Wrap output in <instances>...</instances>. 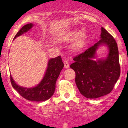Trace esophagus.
I'll return each mask as SVG.
<instances>
[{"instance_id":"esophagus-1","label":"esophagus","mask_w":128,"mask_h":128,"mask_svg":"<svg viewBox=\"0 0 128 128\" xmlns=\"http://www.w3.org/2000/svg\"><path fill=\"white\" fill-rule=\"evenodd\" d=\"M64 67H65V68H68V67H69L68 62L67 61V60H64Z\"/></svg>"}]
</instances>
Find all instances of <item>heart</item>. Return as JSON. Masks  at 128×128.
<instances>
[{"label": "heart", "instance_id": "obj_1", "mask_svg": "<svg viewBox=\"0 0 128 128\" xmlns=\"http://www.w3.org/2000/svg\"><path fill=\"white\" fill-rule=\"evenodd\" d=\"M80 36H81L80 38L73 45V48L74 49L78 50L83 46L84 42L85 36L84 34V30L82 29L72 30V31L66 34L62 39L67 42H70V41H73L78 38Z\"/></svg>", "mask_w": 128, "mask_h": 128}]
</instances>
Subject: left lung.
Wrapping results in <instances>:
<instances>
[{"label": "left lung", "mask_w": 128, "mask_h": 128, "mask_svg": "<svg viewBox=\"0 0 128 128\" xmlns=\"http://www.w3.org/2000/svg\"><path fill=\"white\" fill-rule=\"evenodd\" d=\"M101 40L73 58L70 68L75 72V82L80 93L86 98L96 99L111 92L120 74L117 42L106 29L101 28ZM106 44L109 48L105 60H92L98 46Z\"/></svg>", "instance_id": "8db88e82"}]
</instances>
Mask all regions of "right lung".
I'll return each mask as SVG.
<instances>
[{
  "mask_svg": "<svg viewBox=\"0 0 128 128\" xmlns=\"http://www.w3.org/2000/svg\"><path fill=\"white\" fill-rule=\"evenodd\" d=\"M33 26L32 23L23 26L16 34L14 39L28 31ZM64 67L61 57L52 58L49 61L46 72L40 83L36 87L31 88H23L18 86L10 75V80L14 89L24 99L35 102H42L50 99L53 96L55 90V84L60 72Z\"/></svg>",
  "mask_w": 128,
  "mask_h": 128,
  "instance_id": "obj_1",
  "label": "right lung"
}]
</instances>
